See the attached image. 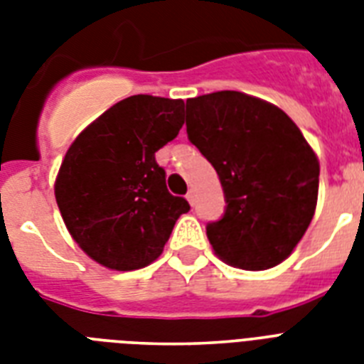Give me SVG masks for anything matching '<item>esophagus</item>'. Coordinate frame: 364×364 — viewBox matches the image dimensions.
<instances>
[{
  "label": "esophagus",
  "instance_id": "esophagus-1",
  "mask_svg": "<svg viewBox=\"0 0 364 364\" xmlns=\"http://www.w3.org/2000/svg\"><path fill=\"white\" fill-rule=\"evenodd\" d=\"M194 198H196V194H194V191H188L187 193V200H188V204L194 205Z\"/></svg>",
  "mask_w": 364,
  "mask_h": 364
}]
</instances>
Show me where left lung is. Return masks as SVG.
<instances>
[{"instance_id":"obj_1","label":"left lung","mask_w":364,"mask_h":364,"mask_svg":"<svg viewBox=\"0 0 364 364\" xmlns=\"http://www.w3.org/2000/svg\"><path fill=\"white\" fill-rule=\"evenodd\" d=\"M187 134L225 191V215L205 228L217 257L242 270L283 262L319 191V160L299 126L270 102L221 90L187 100Z\"/></svg>"}]
</instances>
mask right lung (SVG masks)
<instances>
[{
  "label": "right lung",
  "instance_id": "add662e5",
  "mask_svg": "<svg viewBox=\"0 0 364 364\" xmlns=\"http://www.w3.org/2000/svg\"><path fill=\"white\" fill-rule=\"evenodd\" d=\"M183 100H121L75 137L54 196L71 238L98 264L130 272L156 260L191 205L166 188L154 153L179 134Z\"/></svg>",
  "mask_w": 364,
  "mask_h": 364
}]
</instances>
